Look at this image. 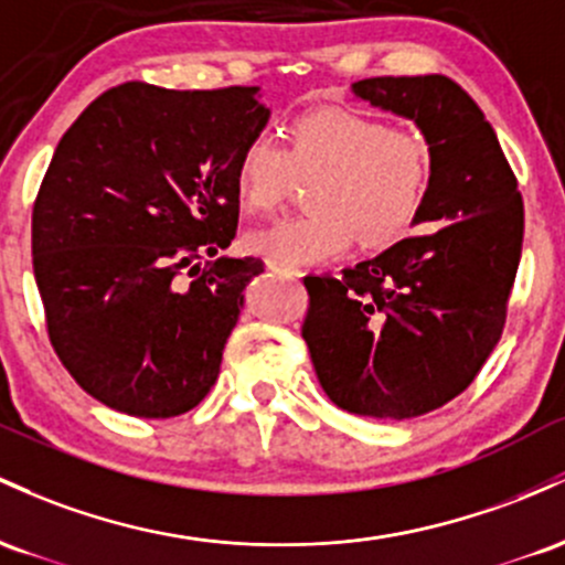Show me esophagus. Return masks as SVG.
Segmentation results:
<instances>
[{"label":"esophagus","mask_w":565,"mask_h":565,"mask_svg":"<svg viewBox=\"0 0 565 565\" xmlns=\"http://www.w3.org/2000/svg\"><path fill=\"white\" fill-rule=\"evenodd\" d=\"M266 266H269L271 271H280V275H288V277H299L301 275V271L296 269V266L280 264V262H275V258H266Z\"/></svg>","instance_id":"obj_1"}]
</instances>
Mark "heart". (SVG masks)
Instances as JSON below:
<instances>
[{
  "label": "heart",
  "mask_w": 565,
  "mask_h": 565,
  "mask_svg": "<svg viewBox=\"0 0 565 565\" xmlns=\"http://www.w3.org/2000/svg\"><path fill=\"white\" fill-rule=\"evenodd\" d=\"M296 179H315L309 213L250 230L245 248L288 266L328 262L354 237L382 248L408 232L427 192L429 149L419 132L367 114L317 109L294 119L288 146L262 132L234 164L237 198L253 213L275 211Z\"/></svg>",
  "instance_id": "1"
}]
</instances>
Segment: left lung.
<instances>
[{"label": "left lung", "instance_id": "obj_1", "mask_svg": "<svg viewBox=\"0 0 565 565\" xmlns=\"http://www.w3.org/2000/svg\"><path fill=\"white\" fill-rule=\"evenodd\" d=\"M352 90L411 119L429 146L414 234L341 275L303 277L301 335L326 395L358 416L414 419L472 384L497 347L521 264L523 200L497 132L443 74Z\"/></svg>", "mask_w": 565, "mask_h": 565}]
</instances>
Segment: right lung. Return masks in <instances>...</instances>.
Wrapping results in <instances>:
<instances>
[{"label":"right lung","mask_w":565,"mask_h":565,"mask_svg":"<svg viewBox=\"0 0 565 565\" xmlns=\"http://www.w3.org/2000/svg\"><path fill=\"white\" fill-rule=\"evenodd\" d=\"M258 87L125 82L63 132L31 213L50 344L87 395L170 419L211 392L262 258H230ZM212 258L205 267L196 258Z\"/></svg>","instance_id":"add662e5"}]
</instances>
